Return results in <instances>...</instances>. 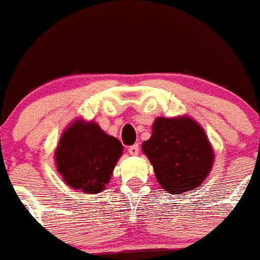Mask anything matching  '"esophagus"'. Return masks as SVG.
I'll return each mask as SVG.
<instances>
[{
    "mask_svg": "<svg viewBox=\"0 0 260 260\" xmlns=\"http://www.w3.org/2000/svg\"><path fill=\"white\" fill-rule=\"evenodd\" d=\"M128 152H129L131 156H137L139 154V145H132V147L128 148Z\"/></svg>",
    "mask_w": 260,
    "mask_h": 260,
    "instance_id": "1",
    "label": "esophagus"
}]
</instances>
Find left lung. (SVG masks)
Here are the masks:
<instances>
[{
    "instance_id": "obj_1",
    "label": "left lung",
    "mask_w": 260,
    "mask_h": 260,
    "mask_svg": "<svg viewBox=\"0 0 260 260\" xmlns=\"http://www.w3.org/2000/svg\"><path fill=\"white\" fill-rule=\"evenodd\" d=\"M167 193L182 194L202 185L214 164V150L193 117H157L152 136L141 145Z\"/></svg>"
}]
</instances>
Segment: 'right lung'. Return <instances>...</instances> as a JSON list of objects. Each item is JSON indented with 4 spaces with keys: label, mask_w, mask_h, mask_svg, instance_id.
Here are the masks:
<instances>
[{
    "label": "right lung",
    "mask_w": 260,
    "mask_h": 260,
    "mask_svg": "<svg viewBox=\"0 0 260 260\" xmlns=\"http://www.w3.org/2000/svg\"><path fill=\"white\" fill-rule=\"evenodd\" d=\"M123 145L93 120L75 119L63 131L54 158L63 181L75 190L96 194L106 189Z\"/></svg>",
    "instance_id": "1"
}]
</instances>
